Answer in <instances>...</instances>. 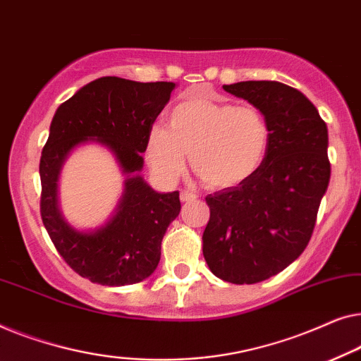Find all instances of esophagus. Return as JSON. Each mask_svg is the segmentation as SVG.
I'll list each match as a JSON object with an SVG mask.
<instances>
[{"mask_svg":"<svg viewBox=\"0 0 361 361\" xmlns=\"http://www.w3.org/2000/svg\"><path fill=\"white\" fill-rule=\"evenodd\" d=\"M196 195L195 192H190V191H183L181 195H180V200L183 201V202H191V201H195L196 200Z\"/></svg>","mask_w":361,"mask_h":361,"instance_id":"obj_1","label":"esophagus"}]
</instances>
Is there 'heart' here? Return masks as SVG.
<instances>
[{"label":"heart","instance_id":"obj_1","mask_svg":"<svg viewBox=\"0 0 361 361\" xmlns=\"http://www.w3.org/2000/svg\"><path fill=\"white\" fill-rule=\"evenodd\" d=\"M270 126L257 106L190 98L173 106L166 128L154 126L145 157L160 180L175 181L186 165L211 190H231L250 180L265 160Z\"/></svg>","mask_w":361,"mask_h":361}]
</instances>
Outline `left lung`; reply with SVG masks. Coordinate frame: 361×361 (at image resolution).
Segmentation results:
<instances>
[{
  "label": "left lung",
  "mask_w": 361,
  "mask_h": 361,
  "mask_svg": "<svg viewBox=\"0 0 361 361\" xmlns=\"http://www.w3.org/2000/svg\"><path fill=\"white\" fill-rule=\"evenodd\" d=\"M222 88L265 114L270 145L250 180L206 196L202 255L221 280L253 284L291 265L311 240L331 180L327 126L301 91L280 81Z\"/></svg>",
  "instance_id": "obj_1"
}]
</instances>
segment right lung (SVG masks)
Instances as JSON below:
<instances>
[{
    "instance_id": "add662e5",
    "label": "right lung",
    "mask_w": 361,
    "mask_h": 361,
    "mask_svg": "<svg viewBox=\"0 0 361 361\" xmlns=\"http://www.w3.org/2000/svg\"><path fill=\"white\" fill-rule=\"evenodd\" d=\"M173 88L170 81L103 77L78 90L54 116L39 165L40 217L60 257L91 283L134 284L159 265L165 232L180 214V192H157L130 175L142 170L147 137ZM88 140L109 146L130 178L114 219L94 233H78L59 216L56 180L69 150Z\"/></svg>"
}]
</instances>
